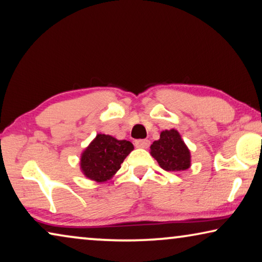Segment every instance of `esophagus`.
I'll use <instances>...</instances> for the list:
<instances>
[{"instance_id": "obj_1", "label": "esophagus", "mask_w": 262, "mask_h": 262, "mask_svg": "<svg viewBox=\"0 0 262 262\" xmlns=\"http://www.w3.org/2000/svg\"><path fill=\"white\" fill-rule=\"evenodd\" d=\"M135 145L136 147H140V148H146L150 145V140L148 139H137L135 140Z\"/></svg>"}]
</instances>
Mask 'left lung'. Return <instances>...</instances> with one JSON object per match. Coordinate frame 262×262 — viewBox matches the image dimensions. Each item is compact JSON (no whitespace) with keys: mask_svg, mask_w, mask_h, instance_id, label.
Returning a JSON list of instances; mask_svg holds the SVG:
<instances>
[{"mask_svg":"<svg viewBox=\"0 0 262 262\" xmlns=\"http://www.w3.org/2000/svg\"><path fill=\"white\" fill-rule=\"evenodd\" d=\"M151 155L165 171H185L191 165L190 151L182 140L179 132L165 130L160 134L159 140L151 145Z\"/></svg>","mask_w":262,"mask_h":262,"instance_id":"left-lung-1","label":"left lung"}]
</instances>
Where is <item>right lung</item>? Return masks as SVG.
Masks as SVG:
<instances>
[{
  "label": "right lung",
  "instance_id": "obj_1",
  "mask_svg": "<svg viewBox=\"0 0 262 262\" xmlns=\"http://www.w3.org/2000/svg\"><path fill=\"white\" fill-rule=\"evenodd\" d=\"M134 150L127 140H117L108 135H97L80 158L84 174L96 182H105L120 168L126 156Z\"/></svg>",
  "mask_w": 262,
  "mask_h": 262
}]
</instances>
